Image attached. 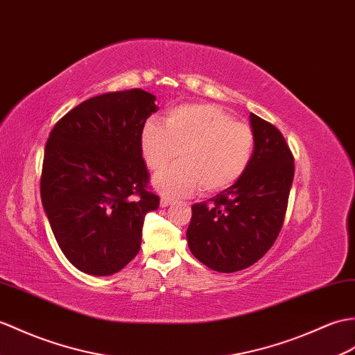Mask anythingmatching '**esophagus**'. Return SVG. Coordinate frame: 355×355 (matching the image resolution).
Masks as SVG:
<instances>
[{
    "label": "esophagus",
    "mask_w": 355,
    "mask_h": 355,
    "mask_svg": "<svg viewBox=\"0 0 355 355\" xmlns=\"http://www.w3.org/2000/svg\"><path fill=\"white\" fill-rule=\"evenodd\" d=\"M172 202H174V201H172L171 198L164 196V198H162V200H160V207H168V205H171Z\"/></svg>",
    "instance_id": "esophagus-1"
}]
</instances>
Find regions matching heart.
I'll use <instances>...</instances> for the list:
<instances>
[{
  "label": "heart",
  "mask_w": 355,
  "mask_h": 355,
  "mask_svg": "<svg viewBox=\"0 0 355 355\" xmlns=\"http://www.w3.org/2000/svg\"><path fill=\"white\" fill-rule=\"evenodd\" d=\"M140 151L153 172L164 171L178 155L183 160L154 180L163 195L180 196L198 187L211 195L232 187L248 169L254 131L218 105L181 104L168 112L164 127L155 121L145 123Z\"/></svg>",
  "instance_id": "1"
}]
</instances>
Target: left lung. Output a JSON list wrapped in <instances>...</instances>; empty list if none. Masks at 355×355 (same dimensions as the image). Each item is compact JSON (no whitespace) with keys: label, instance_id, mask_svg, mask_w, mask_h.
<instances>
[{"label":"left lung","instance_id":"1","mask_svg":"<svg viewBox=\"0 0 355 355\" xmlns=\"http://www.w3.org/2000/svg\"><path fill=\"white\" fill-rule=\"evenodd\" d=\"M254 151L236 183L192 205L187 243L202 265L218 272L250 268L282 232L295 175L293 154L270 122L250 114Z\"/></svg>","mask_w":355,"mask_h":355}]
</instances>
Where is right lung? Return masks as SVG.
<instances>
[{
  "mask_svg": "<svg viewBox=\"0 0 355 355\" xmlns=\"http://www.w3.org/2000/svg\"><path fill=\"white\" fill-rule=\"evenodd\" d=\"M142 89L90 98L57 121L46 140L40 196L57 243L89 275H112L133 260L150 191L140 135L157 107Z\"/></svg>",
  "mask_w": 355,
  "mask_h": 355,
  "instance_id": "add662e5",
  "label": "right lung"
}]
</instances>
